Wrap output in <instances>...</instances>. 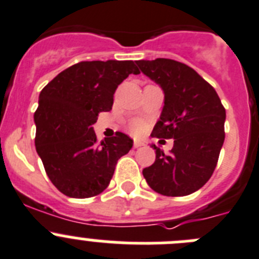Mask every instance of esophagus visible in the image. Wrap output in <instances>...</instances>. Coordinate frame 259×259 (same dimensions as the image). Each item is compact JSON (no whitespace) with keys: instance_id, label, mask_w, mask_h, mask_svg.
Wrapping results in <instances>:
<instances>
[{"instance_id":"esophagus-1","label":"esophagus","mask_w":259,"mask_h":259,"mask_svg":"<svg viewBox=\"0 0 259 259\" xmlns=\"http://www.w3.org/2000/svg\"><path fill=\"white\" fill-rule=\"evenodd\" d=\"M134 146H135V147H138V146H141V143H139V142H135Z\"/></svg>"}]
</instances>
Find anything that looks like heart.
Listing matches in <instances>:
<instances>
[{"mask_svg": "<svg viewBox=\"0 0 259 259\" xmlns=\"http://www.w3.org/2000/svg\"><path fill=\"white\" fill-rule=\"evenodd\" d=\"M132 127H133V130H134V132H139V130L142 129V124H141V122H134Z\"/></svg>", "mask_w": 259, "mask_h": 259, "instance_id": "obj_1", "label": "heart"}]
</instances>
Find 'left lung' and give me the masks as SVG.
Wrapping results in <instances>:
<instances>
[{
  "instance_id": "obj_1",
  "label": "left lung",
  "mask_w": 259,
  "mask_h": 259,
  "mask_svg": "<svg viewBox=\"0 0 259 259\" xmlns=\"http://www.w3.org/2000/svg\"><path fill=\"white\" fill-rule=\"evenodd\" d=\"M137 64L164 92L152 137L174 138L173 148L166 155L157 152L144 176L158 192H193L210 177L225 142V107L213 86L183 63L157 58Z\"/></svg>"
}]
</instances>
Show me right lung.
I'll return each mask as SVG.
<instances>
[{
	"label": "right lung",
	"instance_id": "right-lung-1",
	"mask_svg": "<svg viewBox=\"0 0 259 259\" xmlns=\"http://www.w3.org/2000/svg\"><path fill=\"white\" fill-rule=\"evenodd\" d=\"M139 73L133 60L80 62L60 72L39 93L34 112L36 144L71 146L60 156L42 157L63 192L92 196L102 191L111 178L115 156L122 152L117 146L122 145L123 151L133 146L120 132L98 143L93 125L98 113L112 109L117 86L129 74Z\"/></svg>",
	"mask_w": 259,
	"mask_h": 259
}]
</instances>
